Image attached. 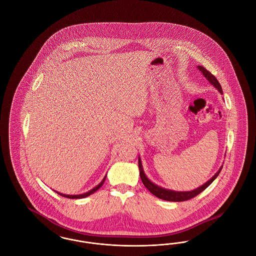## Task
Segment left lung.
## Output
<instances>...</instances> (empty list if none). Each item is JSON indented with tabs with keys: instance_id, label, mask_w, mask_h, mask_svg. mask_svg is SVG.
<instances>
[{
	"instance_id": "obj_1",
	"label": "left lung",
	"mask_w": 256,
	"mask_h": 256,
	"mask_svg": "<svg viewBox=\"0 0 256 256\" xmlns=\"http://www.w3.org/2000/svg\"><path fill=\"white\" fill-rule=\"evenodd\" d=\"M198 70L202 74V76L206 78V80H208V82L211 84V86H214L220 93L222 95V86L220 84L218 80L210 73L208 72L206 68H204L202 66H198L196 67ZM138 166H139V174H140V178H141V180L143 184L145 185L146 189L152 194V195L158 196L161 200H167V202H184V200H190L192 198H194L196 195L200 194L204 190H206L207 187L213 182L217 176H219L220 172L222 170V165L220 167L218 172L208 180L204 184H202V186L196 188L194 190H191V191H174V190H170V189H167V188H164V187H161L158 186V184L150 182L144 172L143 169V165H142V161H141V158L138 156Z\"/></svg>"
}]
</instances>
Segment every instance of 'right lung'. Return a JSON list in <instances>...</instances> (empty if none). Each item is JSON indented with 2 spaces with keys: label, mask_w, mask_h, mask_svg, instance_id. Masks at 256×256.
Here are the masks:
<instances>
[{
  "label": "right lung",
  "mask_w": 256,
  "mask_h": 256,
  "mask_svg": "<svg viewBox=\"0 0 256 256\" xmlns=\"http://www.w3.org/2000/svg\"><path fill=\"white\" fill-rule=\"evenodd\" d=\"M106 174L104 176V178H102V180L100 182L98 183L97 186H95L93 189H91L90 191H88V192H86V193H84V194H80V195H66V194L60 193V192H58V191H54V192H56V193H58V195L62 196H65V198H86V196L92 195L93 193H95V192L97 191L98 189H100V188L102 186V184H104V182H106Z\"/></svg>",
  "instance_id": "1"
}]
</instances>
